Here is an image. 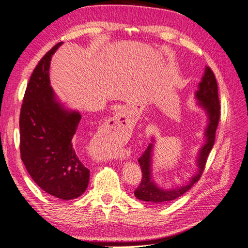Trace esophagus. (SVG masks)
Listing matches in <instances>:
<instances>
[{"label":"esophagus","mask_w":248,"mask_h":248,"mask_svg":"<svg viewBox=\"0 0 248 248\" xmlns=\"http://www.w3.org/2000/svg\"><path fill=\"white\" fill-rule=\"evenodd\" d=\"M108 126L118 133H124L128 131V128H130V121L125 114V111H120L109 120Z\"/></svg>","instance_id":"esophagus-1"}]
</instances>
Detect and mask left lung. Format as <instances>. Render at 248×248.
I'll return each instance as SVG.
<instances>
[{
  "instance_id": "left-lung-1",
  "label": "left lung",
  "mask_w": 248,
  "mask_h": 248,
  "mask_svg": "<svg viewBox=\"0 0 248 248\" xmlns=\"http://www.w3.org/2000/svg\"><path fill=\"white\" fill-rule=\"evenodd\" d=\"M196 96L200 101L199 104L204 108L208 115V126L205 131L206 144L202 146L200 151V156L198 159L199 170L196 176H193L188 184L180 186L179 188L164 190L157 187L156 184L151 180V153L153 145L150 144L145 150V152L139 158L140 166L141 169V181L138 188L134 190V196L139 200L150 202H169L174 201L179 197L188 191L193 184L198 182L202 171L205 170L208 155L211 151L214 141L217 126L220 119V103L218 98V87L214 73L210 67H206L205 74L199 85V90L196 92Z\"/></svg>"
}]
</instances>
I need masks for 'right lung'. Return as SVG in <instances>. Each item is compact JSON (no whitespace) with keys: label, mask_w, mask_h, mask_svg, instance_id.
Masks as SVG:
<instances>
[{"label":"right lung","mask_w":248,"mask_h":248,"mask_svg":"<svg viewBox=\"0 0 248 248\" xmlns=\"http://www.w3.org/2000/svg\"><path fill=\"white\" fill-rule=\"evenodd\" d=\"M60 46L43 56L30 78L19 115V149L29 175L42 190L73 200L86 191L90 170L72 141L81 116L64 109L49 86L50 59Z\"/></svg>","instance_id":"1"}]
</instances>
